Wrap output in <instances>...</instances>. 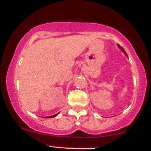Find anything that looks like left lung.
<instances>
[{"instance_id": "1", "label": "left lung", "mask_w": 151, "mask_h": 151, "mask_svg": "<svg viewBox=\"0 0 151 151\" xmlns=\"http://www.w3.org/2000/svg\"><path fill=\"white\" fill-rule=\"evenodd\" d=\"M118 46H119V48H121V50H122V51H123V52H124V53H125V54H126V56H127V54H126V53L125 50H124V49H123V48H122V47H121L120 45H118Z\"/></svg>"}]
</instances>
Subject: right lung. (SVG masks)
<instances>
[{
	"label": "right lung",
	"instance_id": "1",
	"mask_svg": "<svg viewBox=\"0 0 151 151\" xmlns=\"http://www.w3.org/2000/svg\"><path fill=\"white\" fill-rule=\"evenodd\" d=\"M58 114H59V113H58ZM58 114H55V115H53V116H47V117H45V118H53V117H55V116H58Z\"/></svg>",
	"mask_w": 151,
	"mask_h": 151
}]
</instances>
